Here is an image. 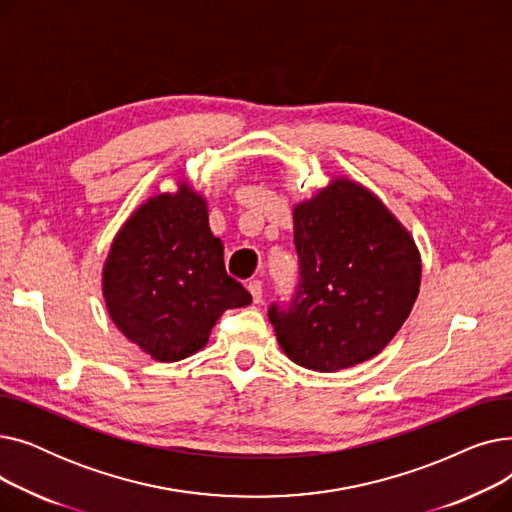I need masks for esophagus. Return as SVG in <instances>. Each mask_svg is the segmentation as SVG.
Instances as JSON below:
<instances>
[{
  "instance_id": "esophagus-1",
  "label": "esophagus",
  "mask_w": 512,
  "mask_h": 512,
  "mask_svg": "<svg viewBox=\"0 0 512 512\" xmlns=\"http://www.w3.org/2000/svg\"><path fill=\"white\" fill-rule=\"evenodd\" d=\"M249 292L253 297V303H261V297H263V284L261 280H251L249 282Z\"/></svg>"
}]
</instances>
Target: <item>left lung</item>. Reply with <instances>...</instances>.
<instances>
[{"mask_svg": "<svg viewBox=\"0 0 512 512\" xmlns=\"http://www.w3.org/2000/svg\"><path fill=\"white\" fill-rule=\"evenodd\" d=\"M301 280L270 321L288 359L334 373L378 355L411 315L421 255L411 232L344 176L292 209Z\"/></svg>", "mask_w": 512, "mask_h": 512, "instance_id": "1", "label": "left lung"}]
</instances>
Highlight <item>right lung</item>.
<instances>
[{
    "label": "right lung",
    "mask_w": 512,
    "mask_h": 512,
    "mask_svg": "<svg viewBox=\"0 0 512 512\" xmlns=\"http://www.w3.org/2000/svg\"><path fill=\"white\" fill-rule=\"evenodd\" d=\"M101 290L116 328L155 361L174 363L207 344L226 309L251 294L230 278L207 201L182 182L132 211L103 263Z\"/></svg>",
    "instance_id": "right-lung-1"
}]
</instances>
